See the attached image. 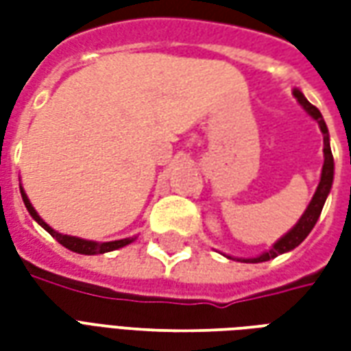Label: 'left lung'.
<instances>
[{
  "mask_svg": "<svg viewBox=\"0 0 351 351\" xmlns=\"http://www.w3.org/2000/svg\"><path fill=\"white\" fill-rule=\"evenodd\" d=\"M293 95L295 99L299 101V105L304 108V112H306L310 118L316 120L317 125H319V131H322V135H324V167H322L319 184H317L316 191H314V195L310 199L308 206H306V210L302 213L299 221L287 231L286 235L280 237L278 241L272 244L269 250H265L263 254H259L256 258H231V256H226V254H223L228 259H237V261H241V263H263V261L274 259L276 256H282V254H286V252H291L293 248H297V246L308 237L310 231L314 229L317 218H319V214H322V208H324L325 205V199H327L329 191H331L332 178H335V161H332L331 145H329V130H327V123H325L322 112L304 97V93H302L301 90L293 88Z\"/></svg>",
  "mask_w": 351,
  "mask_h": 351,
  "instance_id": "1",
  "label": "left lung"
}]
</instances>
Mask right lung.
<instances>
[{
    "mask_svg": "<svg viewBox=\"0 0 351 351\" xmlns=\"http://www.w3.org/2000/svg\"><path fill=\"white\" fill-rule=\"evenodd\" d=\"M20 193H22V201H24V205H26L29 216H32V218H34V220L37 221L43 229H45V231H49L50 235L54 237L62 246H65L67 250L77 252V254H82V256H97V254H107V252L123 248V246H128V244H131L135 239H137V237H128V239H120V241L97 243V241H86V239H80V237H71V235H64V233H58L56 229L50 228L49 223L43 220L39 214H37V210H35L34 205L29 203V199H27L26 191H24L22 186H20Z\"/></svg>",
    "mask_w": 351,
    "mask_h": 351,
    "instance_id": "right-lung-1",
    "label": "right lung"
}]
</instances>
